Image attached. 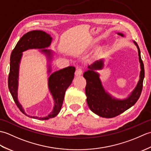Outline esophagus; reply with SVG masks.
<instances>
[{
	"mask_svg": "<svg viewBox=\"0 0 151 151\" xmlns=\"http://www.w3.org/2000/svg\"><path fill=\"white\" fill-rule=\"evenodd\" d=\"M76 76H80L82 74V69L81 68H77L76 69V71L75 73Z\"/></svg>",
	"mask_w": 151,
	"mask_h": 151,
	"instance_id": "obj_1",
	"label": "esophagus"
}]
</instances>
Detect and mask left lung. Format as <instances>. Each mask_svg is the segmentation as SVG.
Returning <instances> with one entry per match:
<instances>
[{"label": "left lung", "mask_w": 151, "mask_h": 151, "mask_svg": "<svg viewBox=\"0 0 151 151\" xmlns=\"http://www.w3.org/2000/svg\"><path fill=\"white\" fill-rule=\"evenodd\" d=\"M117 34L125 37L121 32H117ZM133 42L138 52L141 70L137 85L126 97L121 99L115 97L104 89L100 78V74L97 72V70L104 68L103 59L95 61L88 66V69L84 73L83 76L86 80V95L88 105L89 109L99 116L105 118L117 116L135 104L140 97L143 88L145 70L139 48L136 41H133Z\"/></svg>", "instance_id": "obj_1"}]
</instances>
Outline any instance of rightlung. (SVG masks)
Segmentation results:
<instances>
[{
  "mask_svg": "<svg viewBox=\"0 0 151 151\" xmlns=\"http://www.w3.org/2000/svg\"><path fill=\"white\" fill-rule=\"evenodd\" d=\"M52 41L50 34L41 30H33L23 35L13 50L10 56V69L8 76V88L13 99L19 110L27 116L38 119L40 120H47L53 118L60 111L64 96L67 89L72 83L75 75V68L69 66L52 73V63L55 53L52 50L48 49ZM30 49H37L45 56L47 63L48 87L52 95L55 104L52 111L45 117L32 116L28 115L24 111L18 100V88L19 67L22 57V52Z\"/></svg>",
  "mask_w": 151,
  "mask_h": 151,
  "instance_id": "add662e5",
  "label": "right lung"
}]
</instances>
